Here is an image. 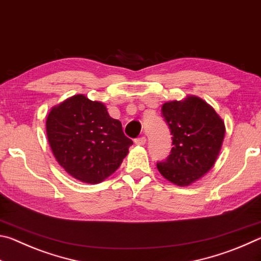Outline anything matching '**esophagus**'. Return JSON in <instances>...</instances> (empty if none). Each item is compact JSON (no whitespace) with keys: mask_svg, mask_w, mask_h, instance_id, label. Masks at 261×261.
<instances>
[{"mask_svg":"<svg viewBox=\"0 0 261 261\" xmlns=\"http://www.w3.org/2000/svg\"><path fill=\"white\" fill-rule=\"evenodd\" d=\"M146 137H140V138H137L135 140V143L136 145H139V146H144V145L146 144Z\"/></svg>","mask_w":261,"mask_h":261,"instance_id":"34e87169","label":"esophagus"}]
</instances>
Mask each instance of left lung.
<instances>
[{
    "instance_id": "obj_1",
    "label": "left lung",
    "mask_w": 261,
    "mask_h": 261,
    "mask_svg": "<svg viewBox=\"0 0 261 261\" xmlns=\"http://www.w3.org/2000/svg\"><path fill=\"white\" fill-rule=\"evenodd\" d=\"M161 112L174 146L166 161L156 163L158 170L173 184L188 187L215 165L226 125L215 109L196 95L163 103Z\"/></svg>"
}]
</instances>
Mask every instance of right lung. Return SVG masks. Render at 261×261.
Wrapping results in <instances>:
<instances>
[{
    "label": "right lung",
    "mask_w": 261,
    "mask_h": 261,
    "mask_svg": "<svg viewBox=\"0 0 261 261\" xmlns=\"http://www.w3.org/2000/svg\"><path fill=\"white\" fill-rule=\"evenodd\" d=\"M47 139L59 165L83 183L98 184L121 166L132 140L122 123L110 117L107 107L76 94L49 110Z\"/></svg>",
    "instance_id": "obj_1"
}]
</instances>
